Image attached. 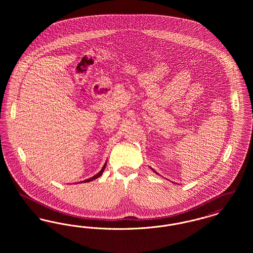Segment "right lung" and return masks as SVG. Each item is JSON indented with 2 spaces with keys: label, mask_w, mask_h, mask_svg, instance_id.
Wrapping results in <instances>:
<instances>
[{
  "label": "right lung",
  "mask_w": 253,
  "mask_h": 253,
  "mask_svg": "<svg viewBox=\"0 0 253 253\" xmlns=\"http://www.w3.org/2000/svg\"><path fill=\"white\" fill-rule=\"evenodd\" d=\"M105 167H106V163L103 165V167H102V169H100V171L97 173V174H96V175H94L93 177H91V178H89V179H86V180L84 181V182H90V181L94 180V179H96V178H97V177H99L101 174H102V172H103V170L105 169Z\"/></svg>",
  "instance_id": "right-lung-1"
}]
</instances>
